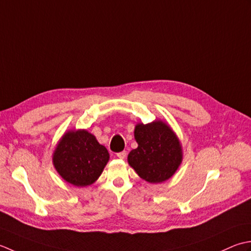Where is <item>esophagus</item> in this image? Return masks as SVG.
I'll return each mask as SVG.
<instances>
[{"instance_id":"34e87169","label":"esophagus","mask_w":251,"mask_h":251,"mask_svg":"<svg viewBox=\"0 0 251 251\" xmlns=\"http://www.w3.org/2000/svg\"><path fill=\"white\" fill-rule=\"evenodd\" d=\"M116 156L118 157L119 159H125V158L126 157V151H120V152H118V154H117Z\"/></svg>"}]
</instances>
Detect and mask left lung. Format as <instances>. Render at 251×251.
I'll return each instance as SVG.
<instances>
[{
	"instance_id": "obj_1",
	"label": "left lung",
	"mask_w": 251,
	"mask_h": 251,
	"mask_svg": "<svg viewBox=\"0 0 251 251\" xmlns=\"http://www.w3.org/2000/svg\"><path fill=\"white\" fill-rule=\"evenodd\" d=\"M134 139L137 148L127 155V162L139 176L148 183H162L172 177L181 166V142L172 127L163 120L136 124Z\"/></svg>"
}]
</instances>
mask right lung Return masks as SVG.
<instances>
[{"label": "right lung", "instance_id": "add662e5", "mask_svg": "<svg viewBox=\"0 0 251 251\" xmlns=\"http://www.w3.org/2000/svg\"><path fill=\"white\" fill-rule=\"evenodd\" d=\"M52 159L56 171L66 182L85 187L100 176L109 152L89 131L69 130L60 137Z\"/></svg>", "mask_w": 251, "mask_h": 251}]
</instances>
